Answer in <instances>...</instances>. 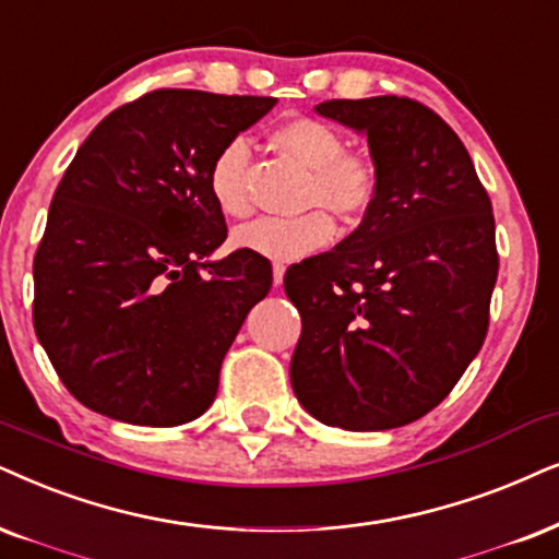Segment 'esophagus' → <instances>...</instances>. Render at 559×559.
<instances>
[{
  "instance_id": "esophagus-1",
  "label": "esophagus",
  "mask_w": 559,
  "mask_h": 559,
  "mask_svg": "<svg viewBox=\"0 0 559 559\" xmlns=\"http://www.w3.org/2000/svg\"><path fill=\"white\" fill-rule=\"evenodd\" d=\"M284 275H286V265L284 263H275L273 265V284L275 286L284 284Z\"/></svg>"
}]
</instances>
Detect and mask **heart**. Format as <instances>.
<instances>
[{
	"mask_svg": "<svg viewBox=\"0 0 559 559\" xmlns=\"http://www.w3.org/2000/svg\"><path fill=\"white\" fill-rule=\"evenodd\" d=\"M271 144L309 169L304 209L312 211L296 218L265 216L245 224L231 235V245L239 250L275 263H294L330 245L335 227L324 209L345 222H358L377 203L381 188L377 157L364 150H348V139L337 126L312 116H292L273 126ZM247 173L250 146L239 136L229 139L209 167V193L224 216L250 214Z\"/></svg>",
	"mask_w": 559,
	"mask_h": 559,
	"instance_id": "heart-1",
	"label": "heart"
}]
</instances>
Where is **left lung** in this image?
Returning a JSON list of instances; mask_svg holds the SVG:
<instances>
[{
  "instance_id": "1",
  "label": "left lung",
  "mask_w": 559,
  "mask_h": 559,
  "mask_svg": "<svg viewBox=\"0 0 559 559\" xmlns=\"http://www.w3.org/2000/svg\"><path fill=\"white\" fill-rule=\"evenodd\" d=\"M317 112L366 133L381 188L350 237L286 271L301 314L292 384L328 426L400 428L447 400L483 348L498 278L492 203L428 105L379 95Z\"/></svg>"
}]
</instances>
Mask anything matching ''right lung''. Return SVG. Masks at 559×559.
Masks as SVG:
<instances>
[{
  "label": "right lung",
  "mask_w": 559,
  "mask_h": 559,
  "mask_svg": "<svg viewBox=\"0 0 559 559\" xmlns=\"http://www.w3.org/2000/svg\"><path fill=\"white\" fill-rule=\"evenodd\" d=\"M275 97L152 90L105 116L67 167L33 258V324L69 392L133 426L206 413L271 260L235 250L209 193L214 154Z\"/></svg>",
  "instance_id": "add662e5"
}]
</instances>
